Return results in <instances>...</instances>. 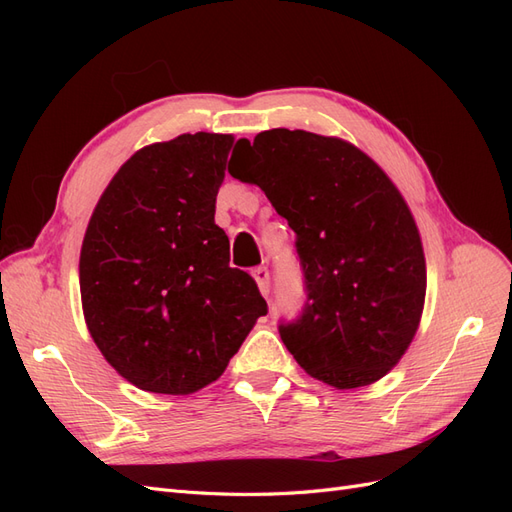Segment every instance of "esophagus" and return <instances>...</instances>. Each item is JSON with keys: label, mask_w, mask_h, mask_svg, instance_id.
I'll list each match as a JSON object with an SVG mask.
<instances>
[{"label": "esophagus", "mask_w": 512, "mask_h": 512, "mask_svg": "<svg viewBox=\"0 0 512 512\" xmlns=\"http://www.w3.org/2000/svg\"><path fill=\"white\" fill-rule=\"evenodd\" d=\"M252 275H254V280H256V284H258V290H260V294L262 297H269V292H271V286H269V271H267V267H258V269H254L252 271Z\"/></svg>", "instance_id": "obj_1"}]
</instances>
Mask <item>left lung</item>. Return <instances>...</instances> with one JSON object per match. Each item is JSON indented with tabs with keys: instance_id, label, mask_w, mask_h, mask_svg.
Masks as SVG:
<instances>
[{
	"instance_id": "obj_1",
	"label": "left lung",
	"mask_w": 512,
	"mask_h": 512,
	"mask_svg": "<svg viewBox=\"0 0 512 512\" xmlns=\"http://www.w3.org/2000/svg\"><path fill=\"white\" fill-rule=\"evenodd\" d=\"M256 183L297 232L307 301L282 324L288 352L339 391L384 378L421 324L427 267L414 215L389 175L337 136L275 128L241 138Z\"/></svg>"
}]
</instances>
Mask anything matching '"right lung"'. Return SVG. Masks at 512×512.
Listing matches in <instances>:
<instances>
[{
	"instance_id": "1",
	"label": "right lung",
	"mask_w": 512,
	"mask_h": 512,
	"mask_svg": "<svg viewBox=\"0 0 512 512\" xmlns=\"http://www.w3.org/2000/svg\"><path fill=\"white\" fill-rule=\"evenodd\" d=\"M232 143L196 132L138 149L89 218L79 260L87 329L143 391L205 389L267 314L252 277L228 267V237L215 224Z\"/></svg>"
}]
</instances>
